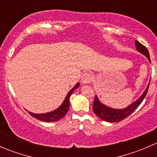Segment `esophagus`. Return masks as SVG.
I'll use <instances>...</instances> for the list:
<instances>
[{"instance_id": "1", "label": "esophagus", "mask_w": 157, "mask_h": 157, "mask_svg": "<svg viewBox=\"0 0 157 157\" xmlns=\"http://www.w3.org/2000/svg\"><path fill=\"white\" fill-rule=\"evenodd\" d=\"M92 80V75L89 73H84L81 77V83L83 84H88V83H91Z\"/></svg>"}]
</instances>
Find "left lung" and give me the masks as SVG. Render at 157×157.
<instances>
[{
    "mask_svg": "<svg viewBox=\"0 0 157 157\" xmlns=\"http://www.w3.org/2000/svg\"><path fill=\"white\" fill-rule=\"evenodd\" d=\"M135 45L136 49L139 52L144 55L150 62V55H149V52L146 47L142 45L141 43H140L138 41H135ZM149 86H150V83L147 85V89L139 99H137L135 102H134L131 105H128V107L123 109H115L106 106V105L101 103L97 96H96L93 104V112L100 119L103 120V121H108V122H118V121H121V120L124 119L128 116H129L140 105V103L143 102L144 99L146 96L147 91H148Z\"/></svg>",
    "mask_w": 157,
    "mask_h": 157,
    "instance_id": "obj_1",
    "label": "left lung"
}]
</instances>
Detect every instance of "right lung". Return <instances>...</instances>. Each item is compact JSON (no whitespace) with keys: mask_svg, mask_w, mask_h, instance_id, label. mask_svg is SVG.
Segmentation results:
<instances>
[{"mask_svg":"<svg viewBox=\"0 0 157 157\" xmlns=\"http://www.w3.org/2000/svg\"><path fill=\"white\" fill-rule=\"evenodd\" d=\"M80 86V83H77L75 86H74L71 90V91L69 92L68 94L66 96L65 99L63 102V103L61 104V105L60 107H58V109L54 110L53 112H48V113H43V114H35L33 112H29V114L32 115L34 118H37V119L41 120V121H47V122H51V121H57L58 120L61 119L64 115L67 114V111L70 107V96H71V94L73 93V92L74 91V90H76L78 86Z\"/></svg>","mask_w":157,"mask_h":157,"instance_id":"add662e5","label":"right lung"}]
</instances>
